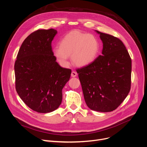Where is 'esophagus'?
<instances>
[{
  "label": "esophagus",
  "mask_w": 147,
  "mask_h": 147,
  "mask_svg": "<svg viewBox=\"0 0 147 147\" xmlns=\"http://www.w3.org/2000/svg\"><path fill=\"white\" fill-rule=\"evenodd\" d=\"M77 73L76 72V71H73L72 72H71V77H76L77 76Z\"/></svg>",
  "instance_id": "esophagus-1"
}]
</instances>
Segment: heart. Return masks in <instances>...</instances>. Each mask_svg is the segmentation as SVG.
<instances>
[{
    "label": "heart",
    "mask_w": 147,
    "mask_h": 147,
    "mask_svg": "<svg viewBox=\"0 0 147 147\" xmlns=\"http://www.w3.org/2000/svg\"><path fill=\"white\" fill-rule=\"evenodd\" d=\"M99 50V40L94 35L75 31L67 34L61 40L60 46L54 48L53 54L63 67L68 65L69 55L74 64L85 66L96 59Z\"/></svg>",
    "instance_id": "obj_1"
}]
</instances>
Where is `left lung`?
<instances>
[{
    "label": "left lung",
    "instance_id": "8db88e82",
    "mask_svg": "<svg viewBox=\"0 0 147 147\" xmlns=\"http://www.w3.org/2000/svg\"><path fill=\"white\" fill-rule=\"evenodd\" d=\"M96 32L103 42L102 55L76 71L87 106L93 111L108 112L115 110L130 91L132 61L119 38Z\"/></svg>",
    "mask_w": 147,
    "mask_h": 147
}]
</instances>
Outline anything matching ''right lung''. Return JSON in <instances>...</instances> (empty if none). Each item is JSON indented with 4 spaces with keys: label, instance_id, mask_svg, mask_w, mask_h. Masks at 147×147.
I'll use <instances>...</instances> for the list:
<instances>
[{
    "label": "right lung",
    "instance_id": "obj_1",
    "mask_svg": "<svg viewBox=\"0 0 147 147\" xmlns=\"http://www.w3.org/2000/svg\"><path fill=\"white\" fill-rule=\"evenodd\" d=\"M54 29H38L21 45L15 63V88L23 102L32 110L48 113L61 105L62 90L71 70L56 61L51 42Z\"/></svg>",
    "mask_w": 147,
    "mask_h": 147
}]
</instances>
